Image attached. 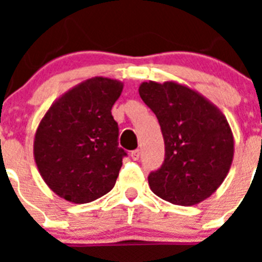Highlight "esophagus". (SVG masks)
I'll return each mask as SVG.
<instances>
[{
  "instance_id": "esophagus-1",
  "label": "esophagus",
  "mask_w": 262,
  "mask_h": 262,
  "mask_svg": "<svg viewBox=\"0 0 262 262\" xmlns=\"http://www.w3.org/2000/svg\"><path fill=\"white\" fill-rule=\"evenodd\" d=\"M131 157H133V160L138 161L140 159V149H135V151L131 152Z\"/></svg>"
}]
</instances>
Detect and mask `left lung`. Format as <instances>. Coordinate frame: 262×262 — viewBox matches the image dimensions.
Instances as JSON below:
<instances>
[{
    "label": "left lung",
    "instance_id": "8db88e82",
    "mask_svg": "<svg viewBox=\"0 0 262 262\" xmlns=\"http://www.w3.org/2000/svg\"><path fill=\"white\" fill-rule=\"evenodd\" d=\"M139 94L156 114L165 143L164 164L148 176L151 190L178 206L207 200L233 160L235 143L227 118L202 94L174 81L142 82Z\"/></svg>",
    "mask_w": 262,
    "mask_h": 262
}]
</instances>
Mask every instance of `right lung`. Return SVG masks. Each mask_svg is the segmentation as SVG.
Here are the masks:
<instances>
[{
	"instance_id": "add662e5",
	"label": "right lung",
	"mask_w": 262,
	"mask_h": 262,
	"mask_svg": "<svg viewBox=\"0 0 262 262\" xmlns=\"http://www.w3.org/2000/svg\"><path fill=\"white\" fill-rule=\"evenodd\" d=\"M123 82L107 77L82 81L48 108L35 133L34 159L55 194L89 203L107 194L119 174L124 149L111 107Z\"/></svg>"
}]
</instances>
